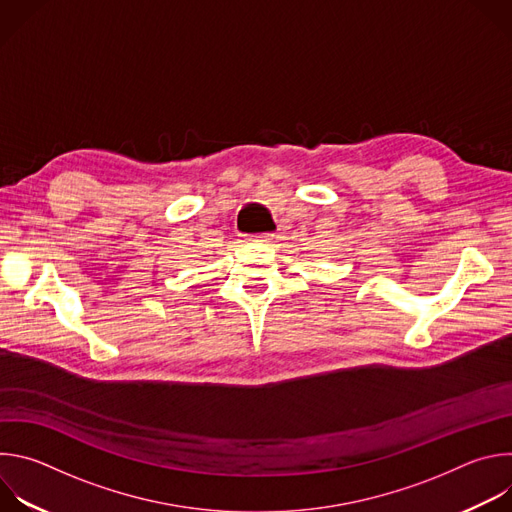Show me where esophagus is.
I'll use <instances>...</instances> for the list:
<instances>
[{
  "instance_id": "obj_1",
  "label": "esophagus",
  "mask_w": 512,
  "mask_h": 512,
  "mask_svg": "<svg viewBox=\"0 0 512 512\" xmlns=\"http://www.w3.org/2000/svg\"><path fill=\"white\" fill-rule=\"evenodd\" d=\"M247 241L251 243H261V245H271L275 241V235L273 233H263V235H257V237H249Z\"/></svg>"
}]
</instances>
